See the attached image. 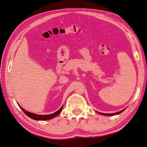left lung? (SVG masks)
Instances as JSON below:
<instances>
[{
    "label": "left lung",
    "instance_id": "left-lung-1",
    "mask_svg": "<svg viewBox=\"0 0 147 147\" xmlns=\"http://www.w3.org/2000/svg\"><path fill=\"white\" fill-rule=\"evenodd\" d=\"M124 110H125V109L122 110H121V111H120V112H117V113H100V112H98V113H100V114H101V115H106V116H112V115H115L119 114V113H122V112H123Z\"/></svg>",
    "mask_w": 147,
    "mask_h": 147
}]
</instances>
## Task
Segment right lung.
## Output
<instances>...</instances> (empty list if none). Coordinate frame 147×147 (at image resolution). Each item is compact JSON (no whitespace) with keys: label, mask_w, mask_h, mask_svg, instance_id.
I'll return each instance as SVG.
<instances>
[{"label":"right lung","mask_w":147,"mask_h":147,"mask_svg":"<svg viewBox=\"0 0 147 147\" xmlns=\"http://www.w3.org/2000/svg\"><path fill=\"white\" fill-rule=\"evenodd\" d=\"M20 108L21 109L23 110V112L25 113V114L28 116L30 118H31L34 120H36V121H46V120H49L51 119L54 117H55L57 115H58L59 113L61 112L63 109V106L61 107V109H59L58 111H56L54 113H52V114H49V115H38V114H35V113H33L31 112H29L28 111H26L25 109H23V108L20 106V105H18Z\"/></svg>","instance_id":"1"}]
</instances>
